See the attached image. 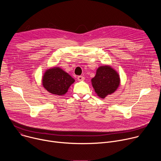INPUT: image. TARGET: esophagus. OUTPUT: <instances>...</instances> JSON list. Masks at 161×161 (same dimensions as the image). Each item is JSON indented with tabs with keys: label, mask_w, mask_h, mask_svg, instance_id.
<instances>
[{
	"label": "esophagus",
	"mask_w": 161,
	"mask_h": 161,
	"mask_svg": "<svg viewBox=\"0 0 161 161\" xmlns=\"http://www.w3.org/2000/svg\"><path fill=\"white\" fill-rule=\"evenodd\" d=\"M77 78H78V81H83L85 80V78L83 76H78Z\"/></svg>",
	"instance_id": "esophagus-1"
}]
</instances>
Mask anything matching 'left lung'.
<instances>
[{
	"mask_svg": "<svg viewBox=\"0 0 161 161\" xmlns=\"http://www.w3.org/2000/svg\"><path fill=\"white\" fill-rule=\"evenodd\" d=\"M96 94L101 99L114 92L120 83V75L110 65H101L91 80Z\"/></svg>",
	"mask_w": 161,
	"mask_h": 161,
	"instance_id": "1",
	"label": "left lung"
}]
</instances>
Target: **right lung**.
Segmentation results:
<instances>
[{
    "instance_id": "obj_1",
    "label": "right lung",
    "mask_w": 161,
    "mask_h": 161,
    "mask_svg": "<svg viewBox=\"0 0 161 161\" xmlns=\"http://www.w3.org/2000/svg\"><path fill=\"white\" fill-rule=\"evenodd\" d=\"M75 81L67 73L59 67L50 68L45 71L42 79L43 87L50 93L63 96Z\"/></svg>"
}]
</instances>
